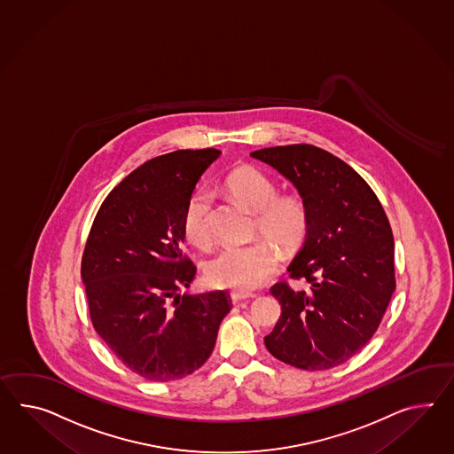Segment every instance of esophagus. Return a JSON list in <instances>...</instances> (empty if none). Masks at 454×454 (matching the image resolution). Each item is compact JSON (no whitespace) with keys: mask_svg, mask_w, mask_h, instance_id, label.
<instances>
[{"mask_svg":"<svg viewBox=\"0 0 454 454\" xmlns=\"http://www.w3.org/2000/svg\"><path fill=\"white\" fill-rule=\"evenodd\" d=\"M232 301H241V300L254 299V292H246V290H231Z\"/></svg>","mask_w":454,"mask_h":454,"instance_id":"34e87169","label":"esophagus"}]
</instances>
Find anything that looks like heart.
<instances>
[{
  "instance_id": "1",
  "label": "heart",
  "mask_w": 454,
  "mask_h": 454,
  "mask_svg": "<svg viewBox=\"0 0 454 454\" xmlns=\"http://www.w3.org/2000/svg\"><path fill=\"white\" fill-rule=\"evenodd\" d=\"M226 190L254 213L255 231L292 253L303 243L309 228L307 201L297 193L277 195L274 180L257 167L244 166L226 177ZM184 232L188 243L208 249L213 243L210 195L197 190L184 211ZM272 242V243H273ZM268 241L226 246L207 264V277L216 287L251 290L264 284L280 264L277 247Z\"/></svg>"
}]
</instances>
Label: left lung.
I'll list each match as a JSON object with an SVG mask.
<instances>
[{"mask_svg":"<svg viewBox=\"0 0 454 454\" xmlns=\"http://www.w3.org/2000/svg\"><path fill=\"white\" fill-rule=\"evenodd\" d=\"M299 188L309 211L290 278L270 287L282 305L264 343L277 359L305 371L343 364L374 336L395 290L394 234L374 190L340 157L311 145L253 153Z\"/></svg>","mask_w":454,"mask_h":454,"instance_id":"obj_1","label":"left lung"}]
</instances>
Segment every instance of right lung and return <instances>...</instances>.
Instances as JSON below:
<instances>
[{
  "mask_svg": "<svg viewBox=\"0 0 454 454\" xmlns=\"http://www.w3.org/2000/svg\"><path fill=\"white\" fill-rule=\"evenodd\" d=\"M218 149H182L137 167L103 200L82 255L91 325L137 376L177 380L207 363L231 309L224 290L178 295L197 267L184 211Z\"/></svg>",
  "mask_w": 454,
  "mask_h": 454,
  "instance_id": "obj_1",
  "label": "right lung"
}]
</instances>
